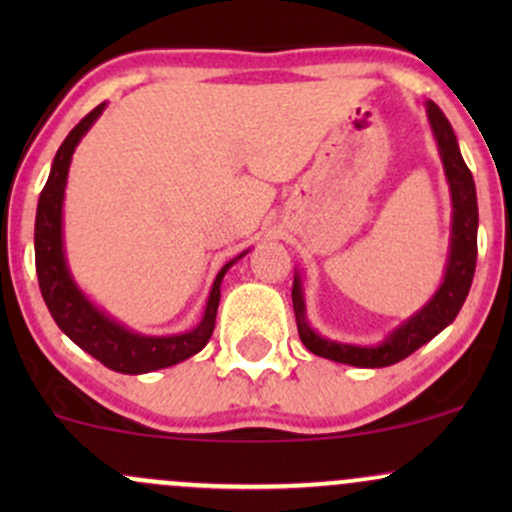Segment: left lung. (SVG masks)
Masks as SVG:
<instances>
[{
    "label": "left lung",
    "instance_id": "obj_1",
    "mask_svg": "<svg viewBox=\"0 0 512 512\" xmlns=\"http://www.w3.org/2000/svg\"><path fill=\"white\" fill-rule=\"evenodd\" d=\"M428 122H431L433 137H436L440 161H443L445 178L450 185L452 197V236H450V257L448 267L440 289L433 293V298L416 315H411L407 322L397 327L383 344L378 346H356L332 342V339L320 337L310 327L305 317V301L301 276L293 279V313H296L298 334L305 349L313 351L315 356L330 358V361L346 363L356 368H385L392 363H399L402 358L414 354L419 346L431 342L438 332L455 320L460 313L462 303L467 301V293L472 289L474 267H477V228H479V209H477V187L469 173L467 163L460 154L457 137L452 132L448 117L436 103H426Z\"/></svg>",
    "mask_w": 512,
    "mask_h": 512
}]
</instances>
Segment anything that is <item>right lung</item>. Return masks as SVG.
Segmentation results:
<instances>
[{
	"mask_svg": "<svg viewBox=\"0 0 512 512\" xmlns=\"http://www.w3.org/2000/svg\"><path fill=\"white\" fill-rule=\"evenodd\" d=\"M103 110L105 103L93 108L67 134V139L57 149L55 161H52L50 168V178L45 182L43 192H40L38 211H35V272H38L40 293H43L50 315L55 317L57 327L76 346H81L86 354L98 358L103 366L115 370V373L139 375L175 366V363L195 356L197 351L207 346L216 325L223 274L245 252H240L236 260L223 264L221 272L216 274L202 322L190 332L173 334V337H146V334L127 330L125 325L115 322L113 317H108L103 310H98L96 305L88 301L84 293L79 291V286L74 284L67 267V257H64L62 202L64 187H67L69 163H72L76 144L81 142V137L91 129L93 122L101 117Z\"/></svg>",
	"mask_w": 512,
	"mask_h": 512,
	"instance_id": "1",
	"label": "right lung"
}]
</instances>
